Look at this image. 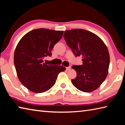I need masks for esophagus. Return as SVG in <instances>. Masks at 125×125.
Returning <instances> with one entry per match:
<instances>
[{
  "label": "esophagus",
  "instance_id": "esophagus-1",
  "mask_svg": "<svg viewBox=\"0 0 125 125\" xmlns=\"http://www.w3.org/2000/svg\"><path fill=\"white\" fill-rule=\"evenodd\" d=\"M71 69V67H66V70H69Z\"/></svg>",
  "mask_w": 125,
  "mask_h": 125
}]
</instances>
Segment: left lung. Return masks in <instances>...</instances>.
I'll list each match as a JSON object with an SVG mask.
<instances>
[{
	"label": "left lung",
	"instance_id": "obj_1",
	"mask_svg": "<svg viewBox=\"0 0 125 125\" xmlns=\"http://www.w3.org/2000/svg\"><path fill=\"white\" fill-rule=\"evenodd\" d=\"M64 38L75 56H82L83 64L73 65L77 73L73 84L83 92L100 86L108 73L110 58L106 45L99 37L83 29L64 31Z\"/></svg>",
	"mask_w": 125,
	"mask_h": 125
}]
</instances>
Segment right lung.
I'll use <instances>...</instances> for the list:
<instances>
[{"mask_svg": "<svg viewBox=\"0 0 125 125\" xmlns=\"http://www.w3.org/2000/svg\"><path fill=\"white\" fill-rule=\"evenodd\" d=\"M63 31L37 29L24 35L17 44L14 53V64L18 79L30 91L41 93L55 84L58 74L64 72L62 65L44 63L51 56L53 46L62 37Z\"/></svg>", "mask_w": 125, "mask_h": 125, "instance_id": "right-lung-1", "label": "right lung"}]
</instances>
